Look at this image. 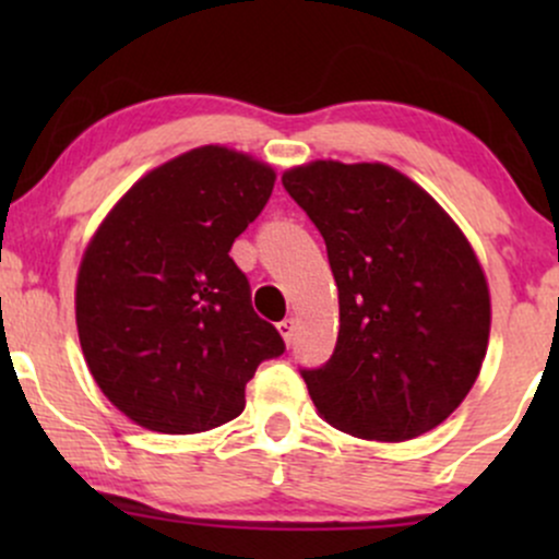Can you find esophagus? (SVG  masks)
<instances>
[{"label":"esophagus","instance_id":"esophagus-1","mask_svg":"<svg viewBox=\"0 0 559 559\" xmlns=\"http://www.w3.org/2000/svg\"><path fill=\"white\" fill-rule=\"evenodd\" d=\"M278 331H281V336L286 338V344H292V342H294V333H297V325H294V318L281 320Z\"/></svg>","mask_w":559,"mask_h":559}]
</instances>
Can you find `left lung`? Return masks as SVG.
I'll return each mask as SVG.
<instances>
[{
	"label": "left lung",
	"instance_id": "obj_1",
	"mask_svg": "<svg viewBox=\"0 0 559 559\" xmlns=\"http://www.w3.org/2000/svg\"><path fill=\"white\" fill-rule=\"evenodd\" d=\"M281 181L323 236L338 286L336 349L299 370L318 413L373 441L431 431L476 383L489 344V286L463 230L381 163L318 159Z\"/></svg>",
	"mask_w": 559,
	"mask_h": 559
}]
</instances>
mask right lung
<instances>
[{
  "mask_svg": "<svg viewBox=\"0 0 559 559\" xmlns=\"http://www.w3.org/2000/svg\"><path fill=\"white\" fill-rule=\"evenodd\" d=\"M273 183L258 159L199 146L141 178L88 243L75 286L83 357L139 426H223L241 415L258 365L284 355L228 254Z\"/></svg>",
  "mask_w": 559,
  "mask_h": 559,
  "instance_id": "obj_1",
  "label": "right lung"
}]
</instances>
